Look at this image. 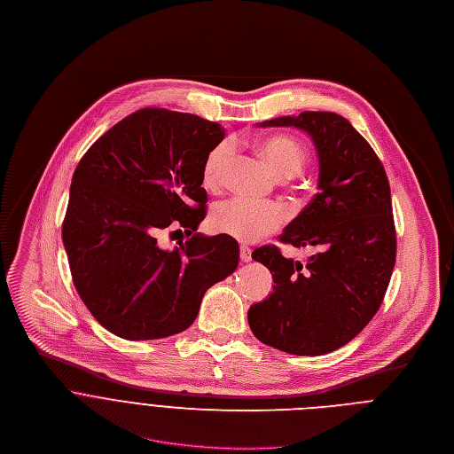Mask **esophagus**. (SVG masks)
<instances>
[{
  "label": "esophagus",
  "mask_w": 454,
  "mask_h": 454,
  "mask_svg": "<svg viewBox=\"0 0 454 454\" xmlns=\"http://www.w3.org/2000/svg\"><path fill=\"white\" fill-rule=\"evenodd\" d=\"M239 259H241L243 262H248V261L252 259V250H250L248 247L241 245V248H239Z\"/></svg>",
  "instance_id": "34e87169"
}]
</instances>
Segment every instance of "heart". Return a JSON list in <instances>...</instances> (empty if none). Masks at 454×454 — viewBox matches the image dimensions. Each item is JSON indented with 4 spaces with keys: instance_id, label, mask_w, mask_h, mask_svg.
<instances>
[{
    "instance_id": "obj_1",
    "label": "heart",
    "mask_w": 454,
    "mask_h": 454,
    "mask_svg": "<svg viewBox=\"0 0 454 454\" xmlns=\"http://www.w3.org/2000/svg\"><path fill=\"white\" fill-rule=\"evenodd\" d=\"M257 146L268 166L283 178L297 175L308 159L304 145L286 134L268 136L261 139ZM232 155L234 145L231 141H223L209 152L202 169V183L207 190H216L223 184L225 169ZM285 220L286 213L279 204L252 202L247 199H231L220 202L211 213V225L215 231L243 243H252L266 234L276 232Z\"/></svg>"
}]
</instances>
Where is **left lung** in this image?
Segmentation results:
<instances>
[{
	"label": "left lung",
	"mask_w": 454,
	"mask_h": 454,
	"mask_svg": "<svg viewBox=\"0 0 454 454\" xmlns=\"http://www.w3.org/2000/svg\"><path fill=\"white\" fill-rule=\"evenodd\" d=\"M261 127H297L318 153V193L279 236L317 248L306 262L276 245L257 248L274 292L248 309L254 336L283 352L320 356L340 348L378 313L395 264V225L387 171L343 116L304 111Z\"/></svg>",
	"instance_id": "1"
}]
</instances>
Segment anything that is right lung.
I'll return each mask as SVG.
<instances>
[{"label": "right lung", "instance_id": "right-lung-1", "mask_svg": "<svg viewBox=\"0 0 454 454\" xmlns=\"http://www.w3.org/2000/svg\"><path fill=\"white\" fill-rule=\"evenodd\" d=\"M223 136L215 121L148 107L80 159L62 241L80 299L113 334L157 340L188 329L204 294L236 270V239L195 232L206 218L204 162ZM166 228L189 241L162 249Z\"/></svg>", "mask_w": 454, "mask_h": 454}]
</instances>
